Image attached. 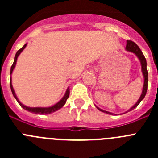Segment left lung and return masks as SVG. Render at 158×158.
<instances>
[{
	"label": "left lung",
	"mask_w": 158,
	"mask_h": 158,
	"mask_svg": "<svg viewBox=\"0 0 158 158\" xmlns=\"http://www.w3.org/2000/svg\"><path fill=\"white\" fill-rule=\"evenodd\" d=\"M126 50L127 51H130V52H132L138 57V58L139 59L141 62V65H142V74H143V77H144V85H143V89H142V94H141L140 97H139V100L136 102V104L133 106V107H131L127 112L128 111H132L133 109H135V107L139 105L140 104V102L142 101L143 99H144L145 96L146 94V91H147V86H148V72H147V68H146V58H145L144 54H142V51L140 50V48L139 47V46L137 45L136 43H134V42L131 41V40H127V46H126ZM96 108L100 111H103V112H105L107 114H109V115H113L111 112H109V111H104V110L100 109L98 107H96Z\"/></svg>",
	"instance_id": "1"
}]
</instances>
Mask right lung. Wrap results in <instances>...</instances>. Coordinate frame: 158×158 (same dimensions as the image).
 Returning <instances> with one entry per match:
<instances>
[{"label":"right lung","mask_w":158,"mask_h":158,"mask_svg":"<svg viewBox=\"0 0 158 158\" xmlns=\"http://www.w3.org/2000/svg\"><path fill=\"white\" fill-rule=\"evenodd\" d=\"M26 46H27V44H25V45L23 46L22 48L19 49V51L16 52V55H15V58H14L13 64H12V67H11V70H10V74L11 75H12V71H13L14 68H15V66H16V61H17V58L19 57V55L20 54V53H21L22 51H23V49L26 47ZM10 88H11V90H12V95H13V96L15 97V99L17 100V102L19 103V105L21 106L23 109L27 110V111H30V112H31V113L40 114V115H48V114H51V113L54 112V111H58V110H59L60 108H62V107H63L64 105H65V102H66L67 99L69 98V89L68 88V89H66V92H65V95H64L63 97H62V98L61 99V100H60L58 102V103H57V104H54V105L51 106V107H27V106L23 105L21 102L18 100L17 96H16V93H15V91H14L13 87H12V78L10 79Z\"/></svg>","instance_id":"right-lung-1"}]
</instances>
